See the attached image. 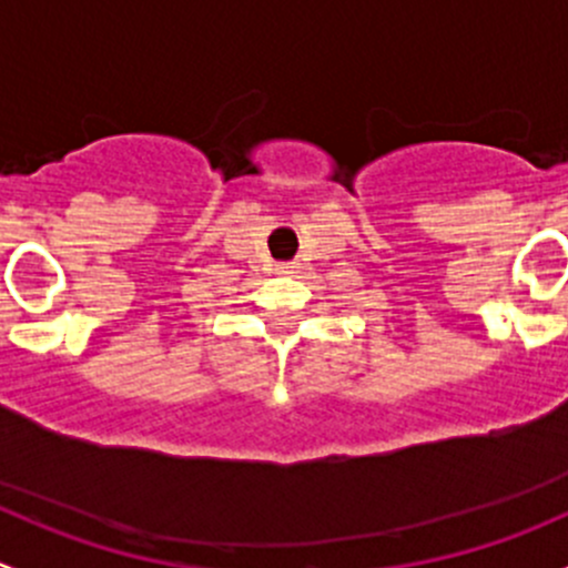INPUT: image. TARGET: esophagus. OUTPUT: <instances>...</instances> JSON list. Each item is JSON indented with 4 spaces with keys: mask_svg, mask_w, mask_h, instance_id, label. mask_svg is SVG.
<instances>
[{
    "mask_svg": "<svg viewBox=\"0 0 568 568\" xmlns=\"http://www.w3.org/2000/svg\"><path fill=\"white\" fill-rule=\"evenodd\" d=\"M296 268V263H283V266H280V272L283 274H291Z\"/></svg>",
    "mask_w": 568,
    "mask_h": 568,
    "instance_id": "obj_1",
    "label": "esophagus"
}]
</instances>
